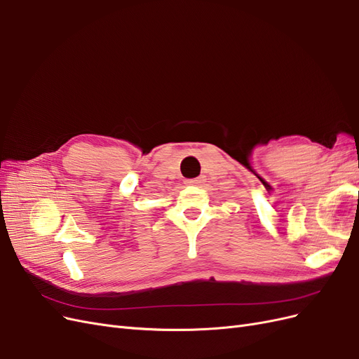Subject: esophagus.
Segmentation results:
<instances>
[{"instance_id":"34e87169","label":"esophagus","mask_w":359,"mask_h":359,"mask_svg":"<svg viewBox=\"0 0 359 359\" xmlns=\"http://www.w3.org/2000/svg\"><path fill=\"white\" fill-rule=\"evenodd\" d=\"M205 182V180L201 177V178H193V180H187L186 184H189V186H202V184Z\"/></svg>"}]
</instances>
